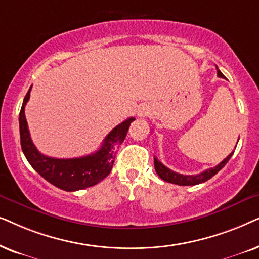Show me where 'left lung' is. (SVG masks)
Listing matches in <instances>:
<instances>
[{
  "label": "left lung",
  "instance_id": "1",
  "mask_svg": "<svg viewBox=\"0 0 259 259\" xmlns=\"http://www.w3.org/2000/svg\"><path fill=\"white\" fill-rule=\"evenodd\" d=\"M217 72H218V77L224 78V74L218 70V67H217ZM233 153L234 151H232V153H231L225 160L220 162L218 165H215V167L213 168H209V169H206L205 171H202V173L196 174V175H182V174L175 173V171L169 169V168L165 167L164 164H162L155 156H154V165H155V170H156L157 175L162 179V180L170 182V184L179 185V186H194V185L202 184V182L207 181L212 177H214V175L218 173L223 167H225V164L229 162Z\"/></svg>",
  "mask_w": 259,
  "mask_h": 259
}]
</instances>
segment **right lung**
<instances>
[{"label":"right lung","instance_id":"obj_1","mask_svg":"<svg viewBox=\"0 0 259 259\" xmlns=\"http://www.w3.org/2000/svg\"><path fill=\"white\" fill-rule=\"evenodd\" d=\"M30 90L32 86L23 99L19 124L22 151L34 169L50 184L66 192L91 187L108 177L112 169L117 150L123 143L130 124L135 118L130 117L113 127L104 139L102 147L94 154L74 158L50 157L36 149L29 135L25 106L29 99Z\"/></svg>","mask_w":259,"mask_h":259}]
</instances>
